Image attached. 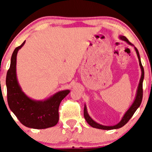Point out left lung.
Listing matches in <instances>:
<instances>
[{"label":"left lung","instance_id":"8db88e82","mask_svg":"<svg viewBox=\"0 0 152 152\" xmlns=\"http://www.w3.org/2000/svg\"><path fill=\"white\" fill-rule=\"evenodd\" d=\"M119 38L121 40L125 41V42L128 43L129 45L134 46V45L131 44V43L128 41V39H127L126 37H124V36H119ZM134 49L136 50V53H137L138 58H139V65H140V67H141V79H140L139 87H138L137 95H136V98H135L134 102L132 103V106L129 108V109L127 110L126 113H125V115H124L123 118L121 119V120L120 121L119 123L116 124V125L111 126H103V125H101V124H98L96 121H94V120L91 118V117L89 116V114H88L87 107H86V105H85V108H84V117H85V119H86V121H87V123L89 124L91 126L93 127V128L101 129V130H108L121 128V127H123L124 125H126V124L128 123V121L130 119L131 117L133 116V115H134V113H135L136 110H137V108L139 107L140 105H141L142 99V82H143V78H144V69H143V67H142V63L141 61V58H140L139 51H138V50L136 47H134Z\"/></svg>","mask_w":152,"mask_h":152}]
</instances>
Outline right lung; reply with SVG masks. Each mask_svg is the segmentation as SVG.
<instances>
[{
    "mask_svg": "<svg viewBox=\"0 0 152 152\" xmlns=\"http://www.w3.org/2000/svg\"><path fill=\"white\" fill-rule=\"evenodd\" d=\"M24 44L25 41L15 48L11 56L10 67L6 77L8 104L24 126L34 129L50 128L58 123L60 103L70 91H61L43 101L34 100L24 94L16 76L17 54Z\"/></svg>",
    "mask_w": 152,
    "mask_h": 152,
    "instance_id": "obj_1",
    "label": "right lung"
}]
</instances>
